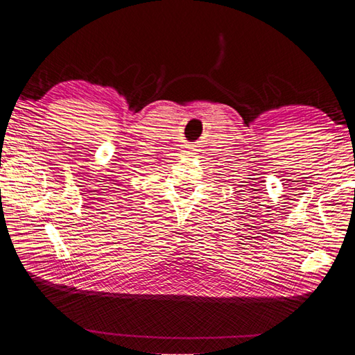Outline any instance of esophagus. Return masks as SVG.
Returning <instances> with one entry per match:
<instances>
[{"label":"esophagus","mask_w":355,"mask_h":355,"mask_svg":"<svg viewBox=\"0 0 355 355\" xmlns=\"http://www.w3.org/2000/svg\"><path fill=\"white\" fill-rule=\"evenodd\" d=\"M183 153H186V154H191V153H189V150H183Z\"/></svg>","instance_id":"obj_1"}]
</instances>
